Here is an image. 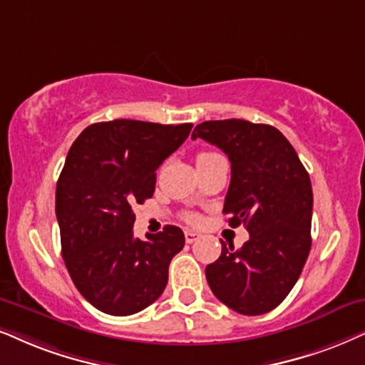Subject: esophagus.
I'll use <instances>...</instances> for the list:
<instances>
[{
  "instance_id": "esophagus-1",
  "label": "esophagus",
  "mask_w": 365,
  "mask_h": 365,
  "mask_svg": "<svg viewBox=\"0 0 365 365\" xmlns=\"http://www.w3.org/2000/svg\"><path fill=\"white\" fill-rule=\"evenodd\" d=\"M195 239H198V232H193V230H185V241L192 244Z\"/></svg>"
}]
</instances>
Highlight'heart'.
I'll list each match as a JSON object with an SVG mask.
<instances>
[{"mask_svg":"<svg viewBox=\"0 0 365 365\" xmlns=\"http://www.w3.org/2000/svg\"><path fill=\"white\" fill-rule=\"evenodd\" d=\"M212 155H215V153H210V151H202V153L197 155V161H202V160L209 158V156H212ZM197 219H198V217L193 215V214H188L187 215V220H190V222H197Z\"/></svg>","mask_w":365,"mask_h":365,"instance_id":"heart-1","label":"heart"}]
</instances>
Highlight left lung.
Instances as JSON below:
<instances>
[{
    "label": "left lung",
    "instance_id": "8db88e82",
    "mask_svg": "<svg viewBox=\"0 0 365 365\" xmlns=\"http://www.w3.org/2000/svg\"><path fill=\"white\" fill-rule=\"evenodd\" d=\"M193 140L215 145L230 161L224 214L244 224L249 241L225 246L205 267L212 293L241 315H262L288 297L312 247L313 192L297 151L278 129L244 119L197 124Z\"/></svg>",
    "mask_w": 365,
    "mask_h": 365
}]
</instances>
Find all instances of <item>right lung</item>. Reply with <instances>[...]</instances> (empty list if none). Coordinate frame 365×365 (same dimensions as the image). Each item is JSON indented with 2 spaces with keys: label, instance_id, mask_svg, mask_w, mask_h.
Masks as SVG:
<instances>
[{
  "label": "right lung",
  "instance_id": "add662e5",
  "mask_svg": "<svg viewBox=\"0 0 365 365\" xmlns=\"http://www.w3.org/2000/svg\"><path fill=\"white\" fill-rule=\"evenodd\" d=\"M192 126L114 119L87 126L68 150L55 192L63 262L82 297L108 315H133L158 299L185 246L177 225L136 239L131 207L153 197L156 170Z\"/></svg>",
  "mask_w": 365,
  "mask_h": 365
}]
</instances>
